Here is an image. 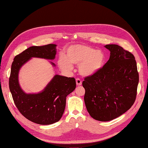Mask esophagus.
I'll use <instances>...</instances> for the list:
<instances>
[{"label":"esophagus","mask_w":148,"mask_h":148,"mask_svg":"<svg viewBox=\"0 0 148 148\" xmlns=\"http://www.w3.org/2000/svg\"><path fill=\"white\" fill-rule=\"evenodd\" d=\"M76 84L77 86H80V85H82V81L79 79H76Z\"/></svg>","instance_id":"34e87169"}]
</instances>
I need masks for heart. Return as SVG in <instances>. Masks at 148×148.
Wrapping results in <instances>:
<instances>
[{
	"label": "heart",
	"instance_id": "obj_1",
	"mask_svg": "<svg viewBox=\"0 0 148 148\" xmlns=\"http://www.w3.org/2000/svg\"><path fill=\"white\" fill-rule=\"evenodd\" d=\"M106 61L103 51L83 44L70 45L66 51V57L62 55L58 60L59 68L65 71L73 69V64L79 65L80 73L90 76L98 73Z\"/></svg>",
	"mask_w": 148,
	"mask_h": 148
}]
</instances>
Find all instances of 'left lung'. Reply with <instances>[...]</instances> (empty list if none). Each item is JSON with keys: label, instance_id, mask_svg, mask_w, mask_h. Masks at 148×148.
Instances as JSON below:
<instances>
[{"label": "left lung", "instance_id": "8db88e82", "mask_svg": "<svg viewBox=\"0 0 148 148\" xmlns=\"http://www.w3.org/2000/svg\"><path fill=\"white\" fill-rule=\"evenodd\" d=\"M110 58L97 74L85 77L84 103L92 118L110 121L128 110L137 95L138 73L134 55L116 44L104 46Z\"/></svg>", "mask_w": 148, "mask_h": 148}]
</instances>
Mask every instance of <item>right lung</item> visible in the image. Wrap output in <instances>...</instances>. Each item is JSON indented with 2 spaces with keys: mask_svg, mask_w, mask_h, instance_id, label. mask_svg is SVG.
I'll list each match as a JSON object with an SVG mask.
<instances>
[{
  "mask_svg": "<svg viewBox=\"0 0 148 148\" xmlns=\"http://www.w3.org/2000/svg\"><path fill=\"white\" fill-rule=\"evenodd\" d=\"M56 44L30 47L14 59L9 80L10 90L20 112L28 120L40 125H50L59 121L64 114L66 97L75 89L73 77L55 75L45 88L35 94H27L20 87V69L32 58L54 60ZM50 63L55 66L53 62Z\"/></svg>",
  "mask_w": 148,
  "mask_h": 148,
  "instance_id": "1",
  "label": "right lung"
}]
</instances>
